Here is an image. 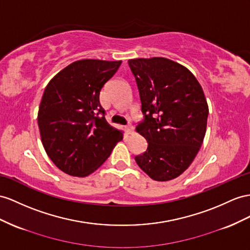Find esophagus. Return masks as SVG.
<instances>
[{"mask_svg": "<svg viewBox=\"0 0 250 250\" xmlns=\"http://www.w3.org/2000/svg\"><path fill=\"white\" fill-rule=\"evenodd\" d=\"M125 131L127 134H133L134 133V126L132 125H127L125 126Z\"/></svg>", "mask_w": 250, "mask_h": 250, "instance_id": "1", "label": "esophagus"}]
</instances>
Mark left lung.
<instances>
[{
	"instance_id": "left-lung-1",
	"label": "left lung",
	"mask_w": 250,
	"mask_h": 250,
	"mask_svg": "<svg viewBox=\"0 0 250 250\" xmlns=\"http://www.w3.org/2000/svg\"><path fill=\"white\" fill-rule=\"evenodd\" d=\"M129 65L145 115L136 131L148 142L135 161L152 180H174L193 162L206 134L209 108L204 91L187 67L170 59H131Z\"/></svg>"
}]
</instances>
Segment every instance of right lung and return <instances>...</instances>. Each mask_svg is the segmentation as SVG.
Here are the masks:
<instances>
[{
	"mask_svg": "<svg viewBox=\"0 0 250 250\" xmlns=\"http://www.w3.org/2000/svg\"><path fill=\"white\" fill-rule=\"evenodd\" d=\"M121 61L83 59L70 63L48 82L38 112L41 142L64 173L92 174L123 140L124 132L107 124L99 95Z\"/></svg>",
	"mask_w": 250,
	"mask_h": 250,
	"instance_id": "obj_1",
	"label": "right lung"
}]
</instances>
